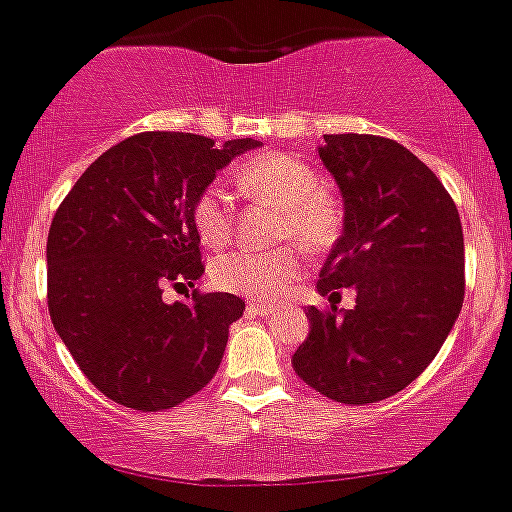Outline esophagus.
<instances>
[{
    "mask_svg": "<svg viewBox=\"0 0 512 512\" xmlns=\"http://www.w3.org/2000/svg\"><path fill=\"white\" fill-rule=\"evenodd\" d=\"M247 314H252V317H270V314H275V309L268 304H260V301H250L247 304Z\"/></svg>",
    "mask_w": 512,
    "mask_h": 512,
    "instance_id": "1",
    "label": "esophagus"
}]
</instances>
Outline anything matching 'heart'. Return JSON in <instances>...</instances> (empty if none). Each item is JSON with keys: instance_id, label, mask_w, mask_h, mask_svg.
Here are the masks:
<instances>
[{"instance_id": "heart-1", "label": "heart", "mask_w": 512, "mask_h": 512, "mask_svg": "<svg viewBox=\"0 0 512 512\" xmlns=\"http://www.w3.org/2000/svg\"><path fill=\"white\" fill-rule=\"evenodd\" d=\"M234 182L250 198L265 201L281 211L278 237L293 239L306 252H322L340 231V208L319 190L322 180L301 159L273 151L234 172ZM193 226L203 247L216 250L231 237L229 198L219 185H208L193 203ZM301 273L296 247L270 252H229L211 265L213 286L250 299H278Z\"/></svg>"}]
</instances>
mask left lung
<instances>
[{"instance_id":"left-lung-1","label":"left lung","mask_w":512,"mask_h":512,"mask_svg":"<svg viewBox=\"0 0 512 512\" xmlns=\"http://www.w3.org/2000/svg\"><path fill=\"white\" fill-rule=\"evenodd\" d=\"M342 195V234L319 273V296L345 314L306 309L309 337L293 371L324 397L371 404L430 366L464 304V231L443 182L402 144L332 133L319 149Z\"/></svg>"}]
</instances>
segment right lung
Wrapping results in <instances>:
<instances>
[{
  "instance_id": "right-lung-1",
  "label": "right lung",
  "mask_w": 512,
  "mask_h": 512,
  "mask_svg": "<svg viewBox=\"0 0 512 512\" xmlns=\"http://www.w3.org/2000/svg\"><path fill=\"white\" fill-rule=\"evenodd\" d=\"M262 141L213 146L195 133L146 131L84 170L51 221L48 311L82 373L131 410H170L216 376L234 293L164 304V283L203 275L193 203L216 172Z\"/></svg>"
}]
</instances>
